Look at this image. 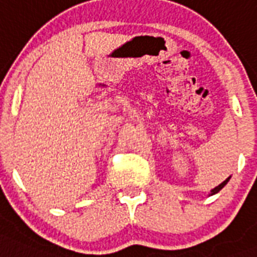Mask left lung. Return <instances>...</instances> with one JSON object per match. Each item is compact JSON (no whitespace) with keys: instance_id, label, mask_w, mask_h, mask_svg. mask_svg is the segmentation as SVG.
Returning a JSON list of instances; mask_svg holds the SVG:
<instances>
[{"instance_id":"left-lung-1","label":"left lung","mask_w":257,"mask_h":257,"mask_svg":"<svg viewBox=\"0 0 257 257\" xmlns=\"http://www.w3.org/2000/svg\"><path fill=\"white\" fill-rule=\"evenodd\" d=\"M229 179H231V177H228V179L224 180L223 183L220 184V185H217V187H216V188H213V189H212V191H211V193H209V196L215 195V193H217V192H219V191H221V189H223V188L225 187V185H227V183H228V181H229Z\"/></svg>"}]
</instances>
